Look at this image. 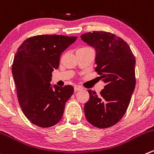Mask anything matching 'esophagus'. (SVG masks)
Segmentation results:
<instances>
[{
	"instance_id": "esophagus-1",
	"label": "esophagus",
	"mask_w": 154,
	"mask_h": 154,
	"mask_svg": "<svg viewBox=\"0 0 154 154\" xmlns=\"http://www.w3.org/2000/svg\"><path fill=\"white\" fill-rule=\"evenodd\" d=\"M80 90H82V88L80 87V86H75V87H74V91H75V92H77V91H80Z\"/></svg>"
}]
</instances>
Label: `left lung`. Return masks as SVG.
Masks as SVG:
<instances>
[{
    "instance_id": "left-lung-1",
    "label": "left lung",
    "mask_w": 154,
    "mask_h": 154,
    "mask_svg": "<svg viewBox=\"0 0 154 154\" xmlns=\"http://www.w3.org/2000/svg\"><path fill=\"white\" fill-rule=\"evenodd\" d=\"M81 39L95 48L94 68L105 83L98 95L88 89L85 116L92 126L109 128L123 118L130 103L136 83L135 56L124 40L110 32H88Z\"/></svg>"
}]
</instances>
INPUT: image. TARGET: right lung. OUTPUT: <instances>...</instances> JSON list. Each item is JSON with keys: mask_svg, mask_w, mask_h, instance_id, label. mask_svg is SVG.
I'll list each match as a JSON object with an SVG mask.
<instances>
[{"mask_svg": "<svg viewBox=\"0 0 154 154\" xmlns=\"http://www.w3.org/2000/svg\"><path fill=\"white\" fill-rule=\"evenodd\" d=\"M77 38L58 34L33 36L17 49L12 73L18 101L27 119L39 127L57 124L73 95L72 86L55 85L53 89L50 81L52 72L59 68L61 54Z\"/></svg>", "mask_w": 154, "mask_h": 154, "instance_id": "1", "label": "right lung"}]
</instances>
